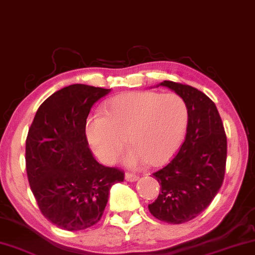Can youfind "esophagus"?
<instances>
[{
    "label": "esophagus",
    "instance_id": "esophagus-1",
    "mask_svg": "<svg viewBox=\"0 0 255 255\" xmlns=\"http://www.w3.org/2000/svg\"><path fill=\"white\" fill-rule=\"evenodd\" d=\"M125 179H127L128 182L133 183L139 179V176H136V175H134V173H131V172H127L125 173Z\"/></svg>",
    "mask_w": 255,
    "mask_h": 255
}]
</instances>
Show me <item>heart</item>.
I'll list each match as a JSON object with an SVG mask.
<instances>
[{"label": "heart", "mask_w": 255, "mask_h": 255, "mask_svg": "<svg viewBox=\"0 0 255 255\" xmlns=\"http://www.w3.org/2000/svg\"><path fill=\"white\" fill-rule=\"evenodd\" d=\"M102 113L103 116L86 121L88 143L100 160L114 163L127 137L131 147L123 162L132 169L170 160L182 145L189 123L186 102L175 93L128 92L107 102Z\"/></svg>", "instance_id": "heart-1"}]
</instances>
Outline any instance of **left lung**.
Segmentation results:
<instances>
[{"instance_id": "left-lung-1", "label": "left lung", "mask_w": 255, "mask_h": 255, "mask_svg": "<svg viewBox=\"0 0 255 255\" xmlns=\"http://www.w3.org/2000/svg\"><path fill=\"white\" fill-rule=\"evenodd\" d=\"M157 86L170 88L185 100L189 123L178 154L153 173L160 184V194L148 209L157 220L180 224L204 212L222 186L227 135L215 103L205 93L169 80Z\"/></svg>"}]
</instances>
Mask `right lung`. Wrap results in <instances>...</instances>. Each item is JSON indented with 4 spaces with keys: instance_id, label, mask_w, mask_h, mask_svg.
Masks as SVG:
<instances>
[{
    "instance_id": "right-lung-1",
    "label": "right lung",
    "mask_w": 255,
    "mask_h": 255,
    "mask_svg": "<svg viewBox=\"0 0 255 255\" xmlns=\"http://www.w3.org/2000/svg\"><path fill=\"white\" fill-rule=\"evenodd\" d=\"M112 90L73 84L55 92L36 112L26 139V171L42 215L68 231L100 221L114 184L124 172L105 167L88 146L91 108Z\"/></svg>"
}]
</instances>
